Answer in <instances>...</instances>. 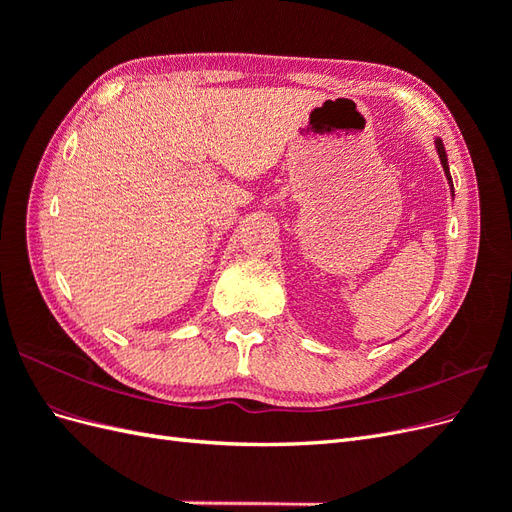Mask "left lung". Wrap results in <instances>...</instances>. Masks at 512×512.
<instances>
[{"label":"left lung","mask_w":512,"mask_h":512,"mask_svg":"<svg viewBox=\"0 0 512 512\" xmlns=\"http://www.w3.org/2000/svg\"><path fill=\"white\" fill-rule=\"evenodd\" d=\"M436 151H438V156H440V162H442V168H444V175H446V179H448V183H451V190H453V179H451V170H448V160H446V149H444V143H442V138H436ZM455 196V194H453Z\"/></svg>","instance_id":"8db88e82"}]
</instances>
